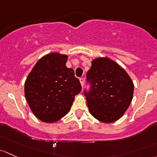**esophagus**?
<instances>
[{
  "mask_svg": "<svg viewBox=\"0 0 157 157\" xmlns=\"http://www.w3.org/2000/svg\"><path fill=\"white\" fill-rule=\"evenodd\" d=\"M79 82H80L81 85H82H82H84V82H85V80H84L83 78H79Z\"/></svg>",
  "mask_w": 157,
  "mask_h": 157,
  "instance_id": "1",
  "label": "esophagus"
}]
</instances>
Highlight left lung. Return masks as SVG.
Segmentation results:
<instances>
[{"label":"left lung","instance_id":"left-lung-1","mask_svg":"<svg viewBox=\"0 0 157 157\" xmlns=\"http://www.w3.org/2000/svg\"><path fill=\"white\" fill-rule=\"evenodd\" d=\"M89 91L85 90L90 114L105 123L120 119L132 101L134 84L120 66L107 57L91 62L87 72Z\"/></svg>","mask_w":157,"mask_h":157}]
</instances>
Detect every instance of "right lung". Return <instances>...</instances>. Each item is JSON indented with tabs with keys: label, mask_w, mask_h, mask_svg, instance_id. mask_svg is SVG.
Returning <instances> with one entry per match:
<instances>
[{
	"label": "right lung",
	"mask_w": 157,
	"mask_h": 157,
	"mask_svg": "<svg viewBox=\"0 0 157 157\" xmlns=\"http://www.w3.org/2000/svg\"><path fill=\"white\" fill-rule=\"evenodd\" d=\"M67 59L59 53L45 55L25 80V100L34 115L44 122L52 123L66 116L82 90L74 70L66 66Z\"/></svg>",
	"instance_id": "1"
}]
</instances>
